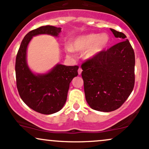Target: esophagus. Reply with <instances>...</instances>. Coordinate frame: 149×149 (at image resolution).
I'll return each instance as SVG.
<instances>
[{
    "instance_id": "34e87169",
    "label": "esophagus",
    "mask_w": 149,
    "mask_h": 149,
    "mask_svg": "<svg viewBox=\"0 0 149 149\" xmlns=\"http://www.w3.org/2000/svg\"><path fill=\"white\" fill-rule=\"evenodd\" d=\"M82 71H83V70H82V69H81V68H79V69H78V75H80V74H81Z\"/></svg>"
}]
</instances>
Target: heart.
Here are the masks:
<instances>
[{
  "label": "heart",
  "mask_w": 149,
  "mask_h": 149,
  "mask_svg": "<svg viewBox=\"0 0 149 149\" xmlns=\"http://www.w3.org/2000/svg\"><path fill=\"white\" fill-rule=\"evenodd\" d=\"M111 39L109 34L104 33H88L76 36L71 42V47H68L67 51L73 53L74 51L85 53L86 59H95L109 46Z\"/></svg>",
  "instance_id": "1"
}]
</instances>
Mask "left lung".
Segmentation results:
<instances>
[{
  "instance_id": "1",
  "label": "left lung",
  "mask_w": 149,
  "mask_h": 149,
  "mask_svg": "<svg viewBox=\"0 0 149 149\" xmlns=\"http://www.w3.org/2000/svg\"><path fill=\"white\" fill-rule=\"evenodd\" d=\"M110 30L122 42L81 66L87 102L92 109L102 112L120 107L134 85V50L124 33Z\"/></svg>"
}]
</instances>
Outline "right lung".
<instances>
[{"instance_id": "1", "label": "right lung", "mask_w": 149, "mask_h": 149, "mask_svg": "<svg viewBox=\"0 0 149 149\" xmlns=\"http://www.w3.org/2000/svg\"><path fill=\"white\" fill-rule=\"evenodd\" d=\"M61 30L47 25L31 31L22 40L16 57L17 88L20 97L31 109L45 115L57 113L64 107L70 83L78 76V66L57 64L47 72L36 73L27 63V48L33 36L46 34L57 38Z\"/></svg>"}]
</instances>
